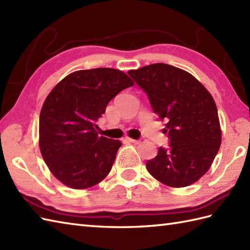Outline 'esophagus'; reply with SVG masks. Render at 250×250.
Masks as SVG:
<instances>
[{"instance_id": "esophagus-1", "label": "esophagus", "mask_w": 250, "mask_h": 250, "mask_svg": "<svg viewBox=\"0 0 250 250\" xmlns=\"http://www.w3.org/2000/svg\"><path fill=\"white\" fill-rule=\"evenodd\" d=\"M125 141L129 142V143H134V144H139V140H133L131 139V137H125Z\"/></svg>"}]
</instances>
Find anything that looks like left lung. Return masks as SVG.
<instances>
[{"label": "left lung", "instance_id": "left-lung-1", "mask_svg": "<svg viewBox=\"0 0 250 250\" xmlns=\"http://www.w3.org/2000/svg\"><path fill=\"white\" fill-rule=\"evenodd\" d=\"M147 94L153 113L166 120L169 145L146 163L169 187H187L208 171L219 150L221 130L215 101L191 74L166 63L128 72Z\"/></svg>", "mask_w": 250, "mask_h": 250}]
</instances>
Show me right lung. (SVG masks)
I'll return each instance as SVG.
<instances>
[{"mask_svg":"<svg viewBox=\"0 0 250 250\" xmlns=\"http://www.w3.org/2000/svg\"><path fill=\"white\" fill-rule=\"evenodd\" d=\"M133 84L124 72L99 67L74 72L51 90L40 115V148L62 184L86 189L107 176L121 143L99 136L95 122L110 100Z\"/></svg>","mask_w":250,"mask_h":250,"instance_id":"add662e5","label":"right lung"}]
</instances>
